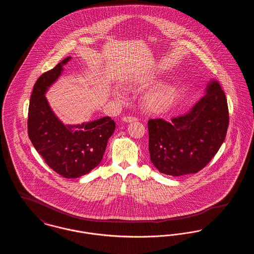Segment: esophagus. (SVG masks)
<instances>
[{"label":"esophagus","instance_id":"obj_1","mask_svg":"<svg viewBox=\"0 0 254 254\" xmlns=\"http://www.w3.org/2000/svg\"><path fill=\"white\" fill-rule=\"evenodd\" d=\"M123 120L125 122H127V123H131V122H136L138 119L136 118V117H134V116H125L124 118H123Z\"/></svg>","mask_w":254,"mask_h":254}]
</instances>
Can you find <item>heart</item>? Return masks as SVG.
Returning <instances> with one entry per match:
<instances>
[{"mask_svg":"<svg viewBox=\"0 0 254 254\" xmlns=\"http://www.w3.org/2000/svg\"><path fill=\"white\" fill-rule=\"evenodd\" d=\"M150 80H145L143 85L149 84ZM175 97V89L171 86H164L146 95L144 107L151 112H160L168 109Z\"/></svg>","mask_w":254,"mask_h":254,"instance_id":"obj_1","label":"heart"}]
</instances>
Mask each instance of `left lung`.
<instances>
[{
  "label": "left lung",
  "instance_id": "1",
  "mask_svg": "<svg viewBox=\"0 0 254 254\" xmlns=\"http://www.w3.org/2000/svg\"><path fill=\"white\" fill-rule=\"evenodd\" d=\"M230 123L228 101L217 80L205 87V95L186 115L151 119L147 123L150 160L171 176L196 173L215 156Z\"/></svg>",
  "mask_w": 254,
  "mask_h": 254
}]
</instances>
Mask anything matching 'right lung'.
<instances>
[{"mask_svg": "<svg viewBox=\"0 0 254 254\" xmlns=\"http://www.w3.org/2000/svg\"><path fill=\"white\" fill-rule=\"evenodd\" d=\"M66 57L37 80L30 96L27 132L38 153L50 169L70 179L87 174L101 163L115 129L109 117L78 126H64L49 108L45 92L60 76Z\"/></svg>", "mask_w": 254, "mask_h": 254, "instance_id": "obj_1", "label": "right lung"}]
</instances>
